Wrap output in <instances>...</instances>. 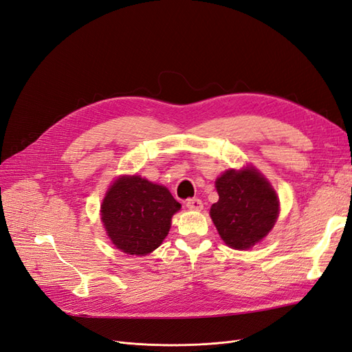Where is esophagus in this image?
<instances>
[{"label": "esophagus", "instance_id": "esophagus-1", "mask_svg": "<svg viewBox=\"0 0 352 352\" xmlns=\"http://www.w3.org/2000/svg\"><path fill=\"white\" fill-rule=\"evenodd\" d=\"M186 207L192 211H201L202 210V202L199 198H189L186 201Z\"/></svg>", "mask_w": 352, "mask_h": 352}]
</instances>
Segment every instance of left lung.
<instances>
[{
    "label": "left lung",
    "instance_id": "obj_1",
    "mask_svg": "<svg viewBox=\"0 0 352 352\" xmlns=\"http://www.w3.org/2000/svg\"><path fill=\"white\" fill-rule=\"evenodd\" d=\"M219 201L210 216L220 238L233 250H250L273 229L279 198L258 170H226L216 180Z\"/></svg>",
    "mask_w": 352,
    "mask_h": 352
}]
</instances>
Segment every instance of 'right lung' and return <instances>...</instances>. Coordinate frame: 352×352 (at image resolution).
Wrapping results in <instances>:
<instances>
[{
	"mask_svg": "<svg viewBox=\"0 0 352 352\" xmlns=\"http://www.w3.org/2000/svg\"><path fill=\"white\" fill-rule=\"evenodd\" d=\"M180 204L163 186L141 176H120L101 204L105 232L124 254L146 255L158 248Z\"/></svg>",
	"mask_w": 352,
	"mask_h": 352,
	"instance_id": "obj_1",
	"label": "right lung"
}]
</instances>
